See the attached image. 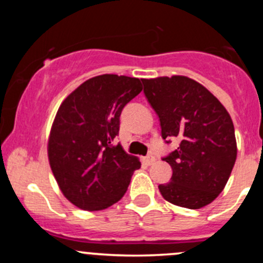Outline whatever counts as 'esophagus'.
Listing matches in <instances>:
<instances>
[{
    "instance_id": "1",
    "label": "esophagus",
    "mask_w": 263,
    "mask_h": 263,
    "mask_svg": "<svg viewBox=\"0 0 263 263\" xmlns=\"http://www.w3.org/2000/svg\"><path fill=\"white\" fill-rule=\"evenodd\" d=\"M144 161L147 164V165H150V164H153L154 161H155V158H154L153 155H147L144 158Z\"/></svg>"
}]
</instances>
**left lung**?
Wrapping results in <instances>:
<instances>
[{
  "label": "left lung",
  "mask_w": 263,
  "mask_h": 263,
  "mask_svg": "<svg viewBox=\"0 0 263 263\" xmlns=\"http://www.w3.org/2000/svg\"><path fill=\"white\" fill-rule=\"evenodd\" d=\"M141 80L160 119L161 137L181 140L177 150L163 159L173 174L159 185L161 196L193 210L209 205L224 190L237 160L230 115L205 86L187 76Z\"/></svg>",
  "instance_id": "8db88e82"
}]
</instances>
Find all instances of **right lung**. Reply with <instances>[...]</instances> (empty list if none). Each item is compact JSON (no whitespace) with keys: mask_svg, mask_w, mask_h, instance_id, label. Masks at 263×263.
<instances>
[{"mask_svg":"<svg viewBox=\"0 0 263 263\" xmlns=\"http://www.w3.org/2000/svg\"><path fill=\"white\" fill-rule=\"evenodd\" d=\"M141 90L140 79L105 73L82 82L58 108L48 160L61 192L76 208L98 211L118 202L141 166L113 145L122 109Z\"/></svg>","mask_w":263,"mask_h":263,"instance_id":"add662e5","label":"right lung"}]
</instances>
